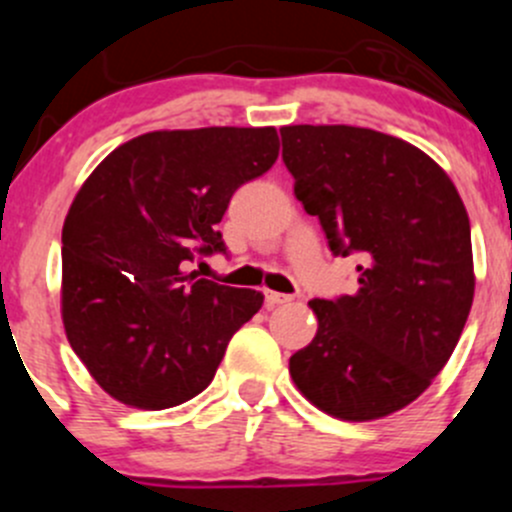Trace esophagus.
<instances>
[{"label": "esophagus", "mask_w": 512, "mask_h": 512, "mask_svg": "<svg viewBox=\"0 0 512 512\" xmlns=\"http://www.w3.org/2000/svg\"><path fill=\"white\" fill-rule=\"evenodd\" d=\"M265 302H267V307H280V304L292 302V297H289V294L272 292V289H265Z\"/></svg>", "instance_id": "1"}]
</instances>
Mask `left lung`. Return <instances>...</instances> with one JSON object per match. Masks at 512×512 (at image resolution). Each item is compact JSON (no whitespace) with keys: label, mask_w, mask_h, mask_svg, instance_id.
<instances>
[{"label":"left lung","mask_w":512,"mask_h":512,"mask_svg":"<svg viewBox=\"0 0 512 512\" xmlns=\"http://www.w3.org/2000/svg\"><path fill=\"white\" fill-rule=\"evenodd\" d=\"M294 195L329 250L359 255L354 294L312 299L317 337L289 356L297 389L344 421L389 416L446 366L473 304L471 223L456 185L401 138L285 126Z\"/></svg>","instance_id":"8db88e82"}]
</instances>
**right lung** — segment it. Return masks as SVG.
I'll list each match as a JSON object with an SVG mask.
<instances>
[{"instance_id": "add662e5", "label": "right lung", "mask_w": 512, "mask_h": 512, "mask_svg": "<svg viewBox=\"0 0 512 512\" xmlns=\"http://www.w3.org/2000/svg\"><path fill=\"white\" fill-rule=\"evenodd\" d=\"M280 156L275 128L153 131L118 146L81 185L61 232L71 349L106 394L170 409L213 381L262 292L203 280L227 255L218 223L240 185Z\"/></svg>"}]
</instances>
